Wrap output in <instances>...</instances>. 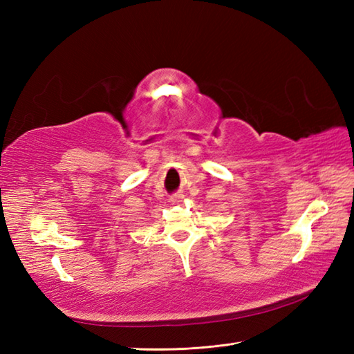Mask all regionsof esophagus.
Returning a JSON list of instances; mask_svg holds the SVG:
<instances>
[{
    "instance_id": "obj_1",
    "label": "esophagus",
    "mask_w": 354,
    "mask_h": 354,
    "mask_svg": "<svg viewBox=\"0 0 354 354\" xmlns=\"http://www.w3.org/2000/svg\"><path fill=\"white\" fill-rule=\"evenodd\" d=\"M181 201H183V194H171L170 196L171 204H179Z\"/></svg>"
}]
</instances>
